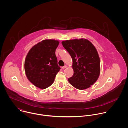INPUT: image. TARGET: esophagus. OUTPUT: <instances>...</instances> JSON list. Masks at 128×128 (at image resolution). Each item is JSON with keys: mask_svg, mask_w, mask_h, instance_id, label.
Listing matches in <instances>:
<instances>
[{"mask_svg": "<svg viewBox=\"0 0 128 128\" xmlns=\"http://www.w3.org/2000/svg\"><path fill=\"white\" fill-rule=\"evenodd\" d=\"M67 68V66H64L62 67V69H64V68Z\"/></svg>", "mask_w": 128, "mask_h": 128, "instance_id": "1", "label": "esophagus"}]
</instances>
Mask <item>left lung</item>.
Listing matches in <instances>:
<instances>
[{"instance_id":"obj_1","label":"left lung","mask_w":128,"mask_h":128,"mask_svg":"<svg viewBox=\"0 0 128 128\" xmlns=\"http://www.w3.org/2000/svg\"><path fill=\"white\" fill-rule=\"evenodd\" d=\"M62 44L72 60L74 73L68 78L69 82L78 90L90 88L100 74V59L96 48L84 38L67 40Z\"/></svg>"}]
</instances>
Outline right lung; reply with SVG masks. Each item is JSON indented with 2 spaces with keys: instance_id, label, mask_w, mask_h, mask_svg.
Returning a JSON list of instances; mask_svg holds the SVG:
<instances>
[{
  "instance_id": "add662e5",
  "label": "right lung",
  "mask_w": 128,
  "mask_h": 128,
  "mask_svg": "<svg viewBox=\"0 0 128 128\" xmlns=\"http://www.w3.org/2000/svg\"><path fill=\"white\" fill-rule=\"evenodd\" d=\"M59 43L54 40H42L32 46L26 56L24 70L26 77L40 89L51 86L60 69L55 54Z\"/></svg>"
}]
</instances>
